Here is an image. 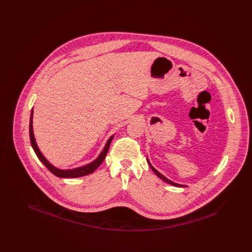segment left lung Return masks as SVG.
I'll use <instances>...</instances> for the list:
<instances>
[{"mask_svg":"<svg viewBox=\"0 0 252 252\" xmlns=\"http://www.w3.org/2000/svg\"><path fill=\"white\" fill-rule=\"evenodd\" d=\"M147 159V162H148V164H149V166L150 168L152 169V171L155 173L157 175V177H158L160 180H163V181H165V182H167L169 184H171V185H173V186H176V187H187L186 185H182V184H179V183H176V182H174V181H172V180H168L167 178H165L163 175H161L158 170H156L155 168L152 166V164H151V162L149 161V159H148V158H146Z\"/></svg>","mask_w":252,"mask_h":252,"instance_id":"obj_1","label":"left lung"}]
</instances>
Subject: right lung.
Here are the masks:
<instances>
[{
  "instance_id": "right-lung-1",
  "label": "right lung",
  "mask_w": 252,
  "mask_h": 252,
  "mask_svg": "<svg viewBox=\"0 0 252 252\" xmlns=\"http://www.w3.org/2000/svg\"><path fill=\"white\" fill-rule=\"evenodd\" d=\"M33 109L31 110V116H30V124H29V135H30V141H31V144L32 147L36 153V156L38 158V159L46 166L49 171L51 173H53L55 176H57L58 178H65V179H73V178H80L83 176H87L90 175L92 173H94L97 168L101 165V163L104 161L105 158L107 156L108 153V148L110 143L114 137V135L110 136V138L108 139L107 144L105 145L104 149L102 150V152L100 153V155L96 158L95 159L86 165L80 166V167L73 168V169H60L54 166L52 163L49 162L48 159L43 156V154L40 152L37 144H36V139H35V135H34V131H33Z\"/></svg>"
}]
</instances>
